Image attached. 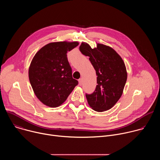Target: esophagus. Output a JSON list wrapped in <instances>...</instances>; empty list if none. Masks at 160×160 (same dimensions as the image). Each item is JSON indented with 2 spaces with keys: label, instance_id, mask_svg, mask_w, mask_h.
Segmentation results:
<instances>
[{
  "label": "esophagus",
  "instance_id": "34e87169",
  "mask_svg": "<svg viewBox=\"0 0 160 160\" xmlns=\"http://www.w3.org/2000/svg\"><path fill=\"white\" fill-rule=\"evenodd\" d=\"M78 83H79V85H81L82 84V78H80L78 80Z\"/></svg>",
  "mask_w": 160,
  "mask_h": 160
}]
</instances>
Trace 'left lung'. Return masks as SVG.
<instances>
[{"label": "left lung", "mask_w": 160, "mask_h": 160, "mask_svg": "<svg viewBox=\"0 0 160 160\" xmlns=\"http://www.w3.org/2000/svg\"><path fill=\"white\" fill-rule=\"evenodd\" d=\"M96 45L92 49L82 42L80 51L89 57L98 76L95 91L92 94H86L88 104L93 110L103 112L112 108L121 98L127 72L123 60L116 51L108 45Z\"/></svg>", "instance_id": "left-lung-1"}]
</instances>
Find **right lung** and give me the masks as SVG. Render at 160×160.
<instances>
[{
    "instance_id": "1",
    "label": "right lung",
    "mask_w": 160,
    "mask_h": 160,
    "mask_svg": "<svg viewBox=\"0 0 160 160\" xmlns=\"http://www.w3.org/2000/svg\"><path fill=\"white\" fill-rule=\"evenodd\" d=\"M78 44L77 41L51 42L33 58L28 70L30 82L36 97L45 106H61L77 85L66 54Z\"/></svg>"
}]
</instances>
